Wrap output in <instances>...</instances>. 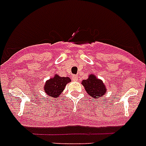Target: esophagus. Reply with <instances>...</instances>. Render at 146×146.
I'll return each mask as SVG.
<instances>
[{
	"label": "esophagus",
	"instance_id": "34e87169",
	"mask_svg": "<svg viewBox=\"0 0 146 146\" xmlns=\"http://www.w3.org/2000/svg\"><path fill=\"white\" fill-rule=\"evenodd\" d=\"M72 79L73 81H77L78 80V77L77 75H73L72 77Z\"/></svg>",
	"mask_w": 146,
	"mask_h": 146
}]
</instances>
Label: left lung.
<instances>
[{"mask_svg":"<svg viewBox=\"0 0 146 146\" xmlns=\"http://www.w3.org/2000/svg\"><path fill=\"white\" fill-rule=\"evenodd\" d=\"M82 85L86 92L94 99H100L107 92L106 86L103 81L93 74H89L88 79L83 80Z\"/></svg>","mask_w":146,"mask_h":146,"instance_id":"left-lung-1","label":"left lung"}]
</instances>
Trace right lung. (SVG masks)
<instances>
[{
	"instance_id": "obj_1",
	"label": "right lung",
	"mask_w": 146,
	"mask_h": 146,
	"mask_svg": "<svg viewBox=\"0 0 146 146\" xmlns=\"http://www.w3.org/2000/svg\"><path fill=\"white\" fill-rule=\"evenodd\" d=\"M71 82V79L68 77H60L58 74H55L53 77L47 80L44 86V90L50 97H59L65 88L67 83Z\"/></svg>"
}]
</instances>
